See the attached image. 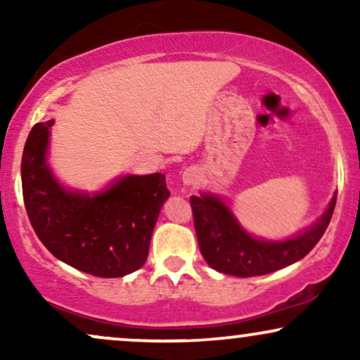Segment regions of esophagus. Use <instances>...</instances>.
I'll return each instance as SVG.
<instances>
[{
	"mask_svg": "<svg viewBox=\"0 0 360 360\" xmlns=\"http://www.w3.org/2000/svg\"><path fill=\"white\" fill-rule=\"evenodd\" d=\"M198 181H200V174L194 167H188L183 172V184L184 186H196Z\"/></svg>",
	"mask_w": 360,
	"mask_h": 360,
	"instance_id": "34e87169",
	"label": "esophagus"
}]
</instances>
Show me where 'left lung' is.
Listing matches in <instances>:
<instances>
[{
    "label": "left lung",
    "instance_id": "left-lung-1",
    "mask_svg": "<svg viewBox=\"0 0 360 360\" xmlns=\"http://www.w3.org/2000/svg\"><path fill=\"white\" fill-rule=\"evenodd\" d=\"M189 201L198 243L208 266L223 274L252 278L279 271L303 259L323 237L332 220L337 194L311 226L286 240H266L250 235L217 194L201 193Z\"/></svg>",
    "mask_w": 360,
    "mask_h": 360
}]
</instances>
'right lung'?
I'll return each instance as SVG.
<instances>
[{"instance_id": "right-lung-1", "label": "right lung", "mask_w": 360, "mask_h": 360, "mask_svg": "<svg viewBox=\"0 0 360 360\" xmlns=\"http://www.w3.org/2000/svg\"><path fill=\"white\" fill-rule=\"evenodd\" d=\"M52 125L32 128L22 157L23 201L37 237L53 257L98 278L140 269L171 194L166 176L128 174L91 194L64 188L47 162Z\"/></svg>"}]
</instances>
